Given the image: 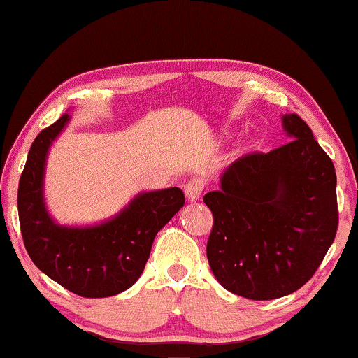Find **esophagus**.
<instances>
[{"instance_id":"esophagus-1","label":"esophagus","mask_w":358,"mask_h":358,"mask_svg":"<svg viewBox=\"0 0 358 358\" xmlns=\"http://www.w3.org/2000/svg\"><path fill=\"white\" fill-rule=\"evenodd\" d=\"M184 190H185V197H187L190 202H195V200H199L200 195H202L203 180L200 179L189 180V182L184 185Z\"/></svg>"}]
</instances>
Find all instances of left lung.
<instances>
[{
  "label": "left lung",
  "mask_w": 358,
  "mask_h": 358,
  "mask_svg": "<svg viewBox=\"0 0 358 358\" xmlns=\"http://www.w3.org/2000/svg\"><path fill=\"white\" fill-rule=\"evenodd\" d=\"M292 141L241 156L220 189L205 194L213 228L207 257L220 285L249 300H273L313 277L336 238V169L296 114L282 117Z\"/></svg>",
  "instance_id": "left-lung-1"
}]
</instances>
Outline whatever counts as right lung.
Here are the masks:
<instances>
[{
	"mask_svg": "<svg viewBox=\"0 0 358 358\" xmlns=\"http://www.w3.org/2000/svg\"><path fill=\"white\" fill-rule=\"evenodd\" d=\"M68 122L63 114L29 150L17 190L24 246L32 262L66 290L85 298L114 296L138 280L155 236L184 207V192H140L114 217L90 227L57 223L47 210L43 179L48 150Z\"/></svg>",
	"mask_w": 358,
	"mask_h": 358,
	"instance_id": "obj_1",
	"label": "right lung"
}]
</instances>
